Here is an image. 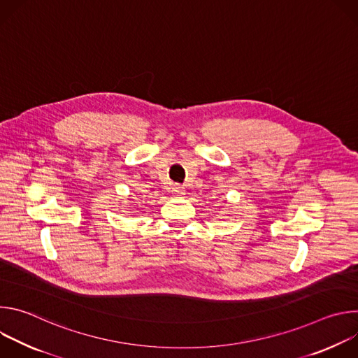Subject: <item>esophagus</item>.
Segmentation results:
<instances>
[{"instance_id":"obj_1","label":"esophagus","mask_w":358,"mask_h":358,"mask_svg":"<svg viewBox=\"0 0 358 358\" xmlns=\"http://www.w3.org/2000/svg\"><path fill=\"white\" fill-rule=\"evenodd\" d=\"M171 194H173V196H174V198H181L185 192H184L182 187H180V185H174V187L171 188Z\"/></svg>"}]
</instances>
